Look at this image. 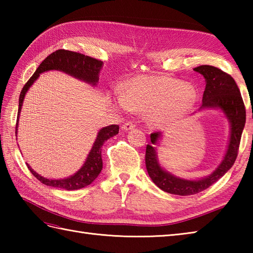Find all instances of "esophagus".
I'll return each mask as SVG.
<instances>
[{
  "mask_svg": "<svg viewBox=\"0 0 253 253\" xmlns=\"http://www.w3.org/2000/svg\"><path fill=\"white\" fill-rule=\"evenodd\" d=\"M132 128H135V124L131 123V122L125 123V124H124V125L122 126V129H123L124 131H128V130L132 129Z\"/></svg>",
  "mask_w": 253,
  "mask_h": 253,
  "instance_id": "esophagus-1",
  "label": "esophagus"
}]
</instances>
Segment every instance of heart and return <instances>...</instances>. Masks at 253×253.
<instances>
[{
    "label": "heart",
    "mask_w": 253,
    "mask_h": 253,
    "mask_svg": "<svg viewBox=\"0 0 253 253\" xmlns=\"http://www.w3.org/2000/svg\"><path fill=\"white\" fill-rule=\"evenodd\" d=\"M197 101L196 89L179 79L164 76H137L126 84L114 105L123 111L146 113L153 127H165L187 114Z\"/></svg>",
    "instance_id": "b5f03b06"
}]
</instances>
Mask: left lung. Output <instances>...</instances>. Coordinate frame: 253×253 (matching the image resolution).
<instances>
[{"mask_svg": "<svg viewBox=\"0 0 253 253\" xmlns=\"http://www.w3.org/2000/svg\"><path fill=\"white\" fill-rule=\"evenodd\" d=\"M193 71L201 74L206 79V90L203 92L201 109L221 110L230 124V136L227 151L216 169L211 175L197 180L179 178L166 171L160 165L157 154L158 141L162 137V132L151 133V144H147L146 168L150 178L160 189L171 195L190 196L196 195L227 173L234 165L238 154L241 133L246 123V109L237 84L230 75L221 69L210 65H201Z\"/></svg>", "mask_w": 253, "mask_h": 253, "instance_id": "obj_1", "label": "left lung"}]
</instances>
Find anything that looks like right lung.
<instances>
[{"mask_svg": "<svg viewBox=\"0 0 253 253\" xmlns=\"http://www.w3.org/2000/svg\"><path fill=\"white\" fill-rule=\"evenodd\" d=\"M102 66H103V62L96 60V58L93 57L80 54V53L77 52L67 50H57L55 52H53L52 54H50L40 64L35 74L32 75L30 79L24 85L23 90H21L19 95L17 123H16V135H17L19 113L21 111V106H23L25 95L27 93V91H28L32 85V84H34L38 79V77L40 76V74L47 71H60L71 75V76L79 80H83L84 83L95 85L99 82V74ZM118 129H120V126L118 125H110L100 129L93 146L91 148L88 154L87 160H85V162L78 171H76L74 175L67 177V178H45V177H42L41 175L36 173V171L30 168L29 164H27V166H28V169L32 173V175H34L38 180H40L42 184H44L46 186L61 188V189L65 190L82 189V188L85 186H89L101 173L102 168H103V163H102L101 158V148L107 139L117 135Z\"/></svg>", "mask_w": 253, "mask_h": 253, "instance_id": "add662e5", "label": "right lung"}]
</instances>
